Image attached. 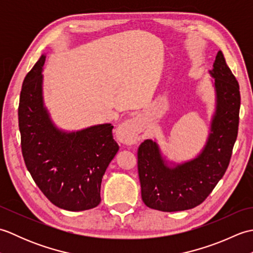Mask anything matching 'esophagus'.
Instances as JSON below:
<instances>
[{
	"label": "esophagus",
	"mask_w": 253,
	"mask_h": 253,
	"mask_svg": "<svg viewBox=\"0 0 253 253\" xmlns=\"http://www.w3.org/2000/svg\"><path fill=\"white\" fill-rule=\"evenodd\" d=\"M120 137L125 143H135L138 141V124L130 120L124 123L120 128Z\"/></svg>",
	"instance_id": "obj_1"
}]
</instances>
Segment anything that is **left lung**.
I'll return each mask as SVG.
<instances>
[{"mask_svg": "<svg viewBox=\"0 0 253 253\" xmlns=\"http://www.w3.org/2000/svg\"><path fill=\"white\" fill-rule=\"evenodd\" d=\"M210 74L214 77L216 90V112L201 154L190 162L169 168L152 140L143 141L138 148L141 197L149 208L176 212L199 206L228 168L238 133L239 84L221 51Z\"/></svg>", "mask_w": 253, "mask_h": 253, "instance_id": "1", "label": "left lung"}]
</instances>
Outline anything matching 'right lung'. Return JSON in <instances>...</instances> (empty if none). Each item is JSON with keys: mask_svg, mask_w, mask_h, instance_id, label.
Listing matches in <instances>:
<instances>
[{"mask_svg": "<svg viewBox=\"0 0 253 253\" xmlns=\"http://www.w3.org/2000/svg\"><path fill=\"white\" fill-rule=\"evenodd\" d=\"M42 55L26 75L20 91L18 125L27 169L54 206L84 211L101 201L102 177L117 153L111 124L77 132L53 125L42 100Z\"/></svg>", "mask_w": 253, "mask_h": 253, "instance_id": "obj_1", "label": "right lung"}]
</instances>
